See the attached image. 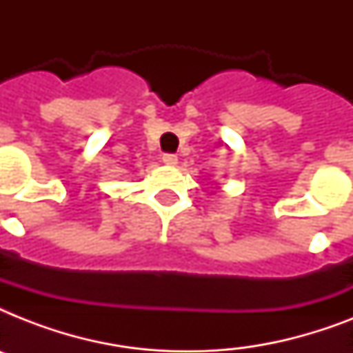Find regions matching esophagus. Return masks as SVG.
<instances>
[{
    "label": "esophagus",
    "instance_id": "1",
    "mask_svg": "<svg viewBox=\"0 0 353 353\" xmlns=\"http://www.w3.org/2000/svg\"><path fill=\"white\" fill-rule=\"evenodd\" d=\"M163 163H165V165L174 166L177 163V155L176 154H165L163 155Z\"/></svg>",
    "mask_w": 353,
    "mask_h": 353
}]
</instances>
